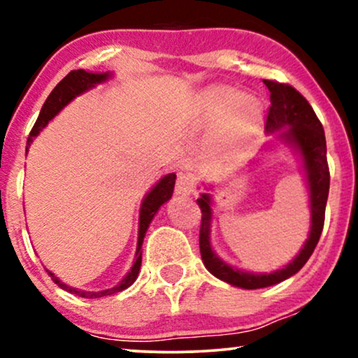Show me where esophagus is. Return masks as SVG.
Instances as JSON below:
<instances>
[{
  "mask_svg": "<svg viewBox=\"0 0 358 358\" xmlns=\"http://www.w3.org/2000/svg\"><path fill=\"white\" fill-rule=\"evenodd\" d=\"M176 192L178 194H192L194 192V179L189 174H180L176 184Z\"/></svg>",
  "mask_w": 358,
  "mask_h": 358,
  "instance_id": "esophagus-1",
  "label": "esophagus"
}]
</instances>
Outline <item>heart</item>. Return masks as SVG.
Masks as SVG:
<instances>
[{
  "mask_svg": "<svg viewBox=\"0 0 358 358\" xmlns=\"http://www.w3.org/2000/svg\"><path fill=\"white\" fill-rule=\"evenodd\" d=\"M197 127L220 125V145L228 151H241L256 138L262 109L256 97L239 94L234 87L215 85L200 91L194 102Z\"/></svg>",
  "mask_w": 358,
  "mask_h": 358,
  "instance_id": "obj_1",
  "label": "heart"
}]
</instances>
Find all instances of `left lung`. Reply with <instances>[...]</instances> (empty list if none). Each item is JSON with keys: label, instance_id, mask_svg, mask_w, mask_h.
Returning a JSON list of instances; mask_svg holds the SVG:
<instances>
[{"label": "left lung", "instance_id": "1", "mask_svg": "<svg viewBox=\"0 0 358 358\" xmlns=\"http://www.w3.org/2000/svg\"><path fill=\"white\" fill-rule=\"evenodd\" d=\"M264 85L271 92V109H268L266 131L277 135L293 148L300 156L303 171H305L308 195H310L311 227L308 239L300 252L292 262L271 273H254L231 266L217 256L212 248V222H213V199L207 192L200 194L197 203L202 210V224H200V254L207 271L220 280L233 287L256 290L275 285L300 271L308 259L311 257L317 241H320L322 227H324V212L329 194V168L326 158V136L320 119L313 107L298 92L295 87L282 85L277 81L264 80ZM205 189H213L212 185Z\"/></svg>", "mask_w": 358, "mask_h": 358}]
</instances>
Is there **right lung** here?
<instances>
[{
	"label": "right lung",
	"mask_w": 358,
	"mask_h": 358,
	"mask_svg": "<svg viewBox=\"0 0 358 358\" xmlns=\"http://www.w3.org/2000/svg\"><path fill=\"white\" fill-rule=\"evenodd\" d=\"M110 78H112L110 71L92 73V71H85V70H73L68 73V75L55 86V90L50 92V96L47 97V101L43 102L41 114H38L37 122L34 124V129L31 130V135H29L27 138V150L34 141V138H36V136L45 129L48 122H50L53 117L60 114L63 107H66L73 99H76L78 96L85 94L86 91L92 90V87H96L97 85H102V83L109 81ZM174 184H176V174L174 173L166 174L164 178H161L158 180V184H156L155 187L145 195L143 200H141L140 217H138V241H136L134 266L130 267V271L127 272V275L122 278L115 287L107 288V290H101V292L78 290V288H73L70 285H66L65 282H62L53 272L47 271L48 275L52 277V280L55 282L58 287L63 288V290L75 293V295H80L83 298H101L107 295H114V293H119L122 290H125V288H129L131 283L136 280V277H138V272L141 267V244H143L145 234L148 231L151 220L155 218L156 213H158L161 205L166 203L171 197H173Z\"/></svg>",
	"instance_id": "add662e5"
}]
</instances>
